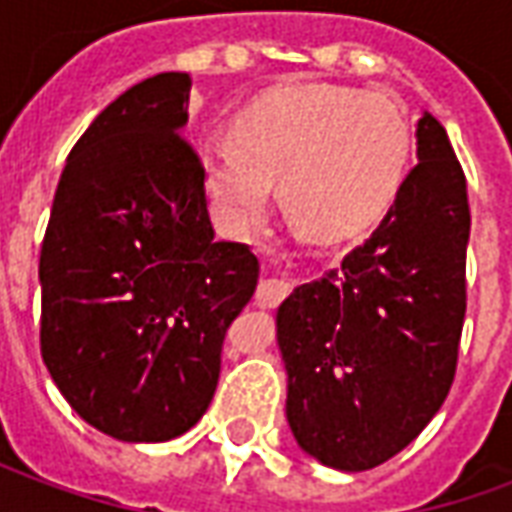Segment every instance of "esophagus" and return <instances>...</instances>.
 Here are the masks:
<instances>
[{
	"label": "esophagus",
	"mask_w": 512,
	"mask_h": 512,
	"mask_svg": "<svg viewBox=\"0 0 512 512\" xmlns=\"http://www.w3.org/2000/svg\"><path fill=\"white\" fill-rule=\"evenodd\" d=\"M290 293L288 279H263L257 285V304L260 307H277L279 301Z\"/></svg>",
	"instance_id": "obj_1"
}]
</instances>
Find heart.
<instances>
[{"label": "heart", "mask_w": 512, "mask_h": 512, "mask_svg": "<svg viewBox=\"0 0 512 512\" xmlns=\"http://www.w3.org/2000/svg\"><path fill=\"white\" fill-rule=\"evenodd\" d=\"M403 104L337 84H293L246 109L233 139H208L200 169L227 233L263 219L271 183L293 222L337 241L365 230L392 202L411 156Z\"/></svg>", "instance_id": "b5f03b06"}]
</instances>
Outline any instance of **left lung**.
<instances>
[{
    "label": "left lung",
    "instance_id": "1",
    "mask_svg": "<svg viewBox=\"0 0 512 512\" xmlns=\"http://www.w3.org/2000/svg\"><path fill=\"white\" fill-rule=\"evenodd\" d=\"M417 161L340 271L299 285L277 312L290 430L340 472H365L408 447L455 378L472 216L461 164L428 112Z\"/></svg>",
    "mask_w": 512,
    "mask_h": 512
}]
</instances>
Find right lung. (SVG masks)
<instances>
[{"label":"right lung","mask_w":512,"mask_h":512,"mask_svg":"<svg viewBox=\"0 0 512 512\" xmlns=\"http://www.w3.org/2000/svg\"><path fill=\"white\" fill-rule=\"evenodd\" d=\"M189 73L128 87L79 136L40 249V351L73 411L120 441H169L205 414L222 343L260 277L216 241L183 139Z\"/></svg>","instance_id":"obj_1"}]
</instances>
